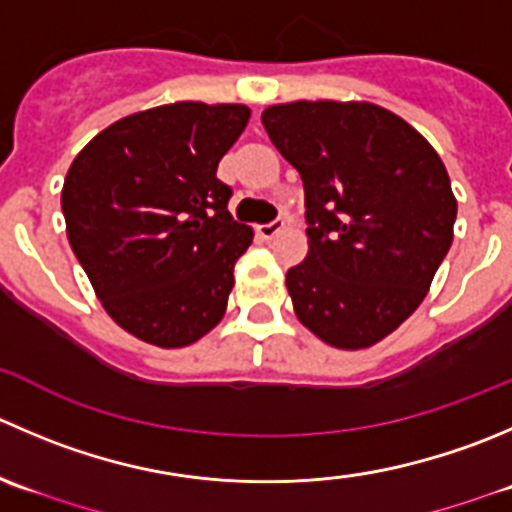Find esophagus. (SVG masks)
Segmentation results:
<instances>
[{"label": "esophagus", "mask_w": 512, "mask_h": 512, "mask_svg": "<svg viewBox=\"0 0 512 512\" xmlns=\"http://www.w3.org/2000/svg\"><path fill=\"white\" fill-rule=\"evenodd\" d=\"M282 230H285V220H272L270 225L257 227V235H260L262 240H275Z\"/></svg>", "instance_id": "34e87169"}]
</instances>
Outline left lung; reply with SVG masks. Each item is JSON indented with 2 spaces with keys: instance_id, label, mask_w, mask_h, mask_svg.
Listing matches in <instances>:
<instances>
[{
  "instance_id": "8db88e82",
  "label": "left lung",
  "mask_w": 512,
  "mask_h": 512,
  "mask_svg": "<svg viewBox=\"0 0 512 512\" xmlns=\"http://www.w3.org/2000/svg\"><path fill=\"white\" fill-rule=\"evenodd\" d=\"M305 187L307 257L285 277L295 315L340 350L398 330L453 245L458 200L443 160L372 102H287L262 112Z\"/></svg>"
}]
</instances>
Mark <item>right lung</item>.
Instances as JSON below:
<instances>
[{
	"label": "right lung",
	"instance_id": "add662e5",
	"mask_svg": "<svg viewBox=\"0 0 512 512\" xmlns=\"http://www.w3.org/2000/svg\"><path fill=\"white\" fill-rule=\"evenodd\" d=\"M250 122L245 104L175 102L117 119L74 157L67 237L122 330L187 347L222 320L252 227L232 220L217 165Z\"/></svg>",
	"mask_w": 512,
	"mask_h": 512
}]
</instances>
